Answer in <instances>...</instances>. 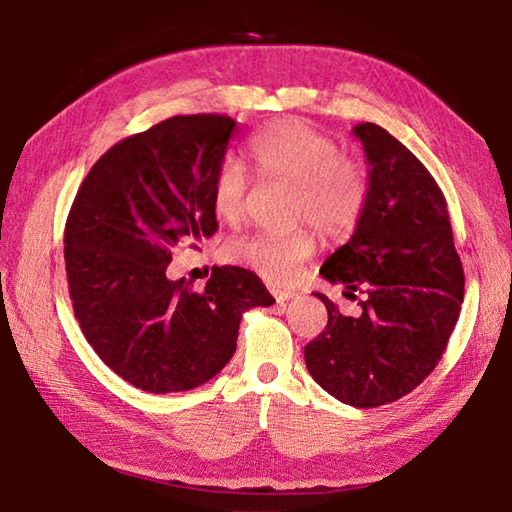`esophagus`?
Here are the masks:
<instances>
[{"instance_id": "esophagus-1", "label": "esophagus", "mask_w": 512, "mask_h": 512, "mask_svg": "<svg viewBox=\"0 0 512 512\" xmlns=\"http://www.w3.org/2000/svg\"><path fill=\"white\" fill-rule=\"evenodd\" d=\"M272 294H275V301L279 305H283L285 301H290V299H294V296H296L294 290H272Z\"/></svg>"}]
</instances>
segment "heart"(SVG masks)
Segmentation results:
<instances>
[{"instance_id":"b5f03b06","label":"heart","mask_w":512,"mask_h":512,"mask_svg":"<svg viewBox=\"0 0 512 512\" xmlns=\"http://www.w3.org/2000/svg\"><path fill=\"white\" fill-rule=\"evenodd\" d=\"M248 157L261 176L296 183V211L320 231L344 233L366 207L368 181L358 163L340 157L331 137L301 120H275L248 139ZM248 174L237 159H224L211 183L213 209L224 220L240 218ZM314 251L310 233H257L224 248L231 261L251 264L272 281H288L294 268Z\"/></svg>"}]
</instances>
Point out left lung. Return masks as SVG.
<instances>
[{
	"label": "left lung",
	"instance_id": "1",
	"mask_svg": "<svg viewBox=\"0 0 512 512\" xmlns=\"http://www.w3.org/2000/svg\"><path fill=\"white\" fill-rule=\"evenodd\" d=\"M368 163V198L351 240L320 275L342 283L362 312L327 307V327L305 347L307 371L355 408L397 401L434 371L456 327L465 272L447 202L432 174L382 126H353Z\"/></svg>",
	"mask_w": 512,
	"mask_h": 512
}]
</instances>
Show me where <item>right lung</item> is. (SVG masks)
Segmentation results:
<instances>
[{"mask_svg": "<svg viewBox=\"0 0 512 512\" xmlns=\"http://www.w3.org/2000/svg\"><path fill=\"white\" fill-rule=\"evenodd\" d=\"M237 122L176 115L95 161L65 224L69 296L82 334L128 384L198 388L229 364L244 312L275 299L253 272L211 270L205 290L168 279L172 251L218 231L211 183Z\"/></svg>", "mask_w": 512, "mask_h": 512, "instance_id": "1", "label": "right lung"}]
</instances>
